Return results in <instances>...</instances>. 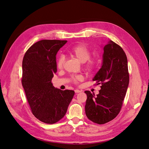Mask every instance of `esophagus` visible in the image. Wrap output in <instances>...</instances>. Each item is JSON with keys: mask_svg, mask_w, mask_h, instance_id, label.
<instances>
[{"mask_svg": "<svg viewBox=\"0 0 149 149\" xmlns=\"http://www.w3.org/2000/svg\"><path fill=\"white\" fill-rule=\"evenodd\" d=\"M74 92H75V93H78L81 92V91H80V90H79V89H75Z\"/></svg>", "mask_w": 149, "mask_h": 149, "instance_id": "esophagus-1", "label": "esophagus"}]
</instances>
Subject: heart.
Listing matches in <instances>:
<instances>
[{
  "mask_svg": "<svg viewBox=\"0 0 149 149\" xmlns=\"http://www.w3.org/2000/svg\"><path fill=\"white\" fill-rule=\"evenodd\" d=\"M70 54L76 58L80 62L84 63V68L88 72L93 71L95 70L98 64V61L95 58H90L91 52L88 48L82 44L76 45L70 48L69 50ZM65 62V58L63 55L58 57L56 60V66L58 68L61 69L63 66ZM83 80V77L81 75L72 76L71 81L74 84H77Z\"/></svg>",
  "mask_w": 149,
  "mask_h": 149,
  "instance_id": "b5f03b06",
  "label": "heart"
}]
</instances>
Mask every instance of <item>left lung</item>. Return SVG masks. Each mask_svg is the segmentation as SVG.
<instances>
[{"mask_svg":"<svg viewBox=\"0 0 149 149\" xmlns=\"http://www.w3.org/2000/svg\"><path fill=\"white\" fill-rule=\"evenodd\" d=\"M93 81L101 84V89L96 96L84 91L86 115L93 123L104 124L119 114L129 83L127 56L119 45L110 40L104 47L102 65Z\"/></svg>","mask_w":149,"mask_h":149,"instance_id":"8db88e82","label":"left lung"}]
</instances>
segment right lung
Listing matches in <instances>:
<instances>
[{"label":"right lung","instance_id":"obj_1","mask_svg":"<svg viewBox=\"0 0 149 149\" xmlns=\"http://www.w3.org/2000/svg\"><path fill=\"white\" fill-rule=\"evenodd\" d=\"M66 40H42L32 45L22 61V84L31 112L47 124L61 120L73 97V90H61L53 86L56 71V55Z\"/></svg>","mask_w":149,"mask_h":149}]
</instances>
